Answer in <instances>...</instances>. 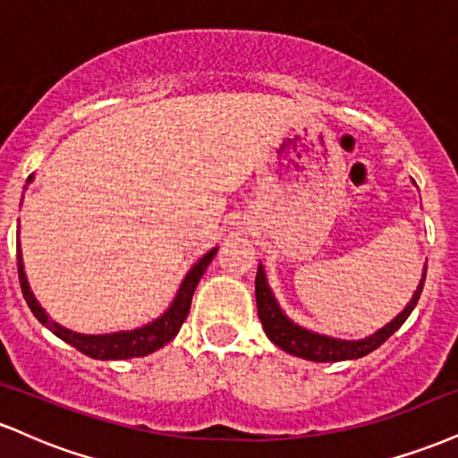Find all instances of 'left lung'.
Wrapping results in <instances>:
<instances>
[{
    "mask_svg": "<svg viewBox=\"0 0 458 458\" xmlns=\"http://www.w3.org/2000/svg\"><path fill=\"white\" fill-rule=\"evenodd\" d=\"M424 280H427V273L422 276V282H420L418 291H415V295L411 301H409V306L404 308L390 325H386V327L377 331V334H372L370 338L335 340V338H327V335L312 334V331L299 327V325L291 323V320L284 317L280 306H277L276 297L271 295L269 286H267L265 271H262V267H259V273H256V303H259V318L262 323V329H265V334L269 335L271 343L280 346V349L286 351V353L303 357V360H310V361L357 360V357H364L368 353H372L375 349H379L394 331L401 329V325L409 318V314L413 312L420 295H422Z\"/></svg>",
    "mask_w": 458,
    "mask_h": 458,
    "instance_id": "obj_1",
    "label": "left lung"
}]
</instances>
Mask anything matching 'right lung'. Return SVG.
Masks as SVG:
<instances>
[{
	"mask_svg": "<svg viewBox=\"0 0 458 458\" xmlns=\"http://www.w3.org/2000/svg\"><path fill=\"white\" fill-rule=\"evenodd\" d=\"M31 181V176L28 178V182ZM217 254V247L199 259L193 269L187 273L185 282L181 284V291L174 299L167 312L163 314L161 318L152 320L150 325L141 329H133V331H120V334H105V335H83V334H75V331H68L60 325L54 323L49 317L45 314V310L38 306L36 297L31 295L30 291V284L28 277H25L23 271V259H21V250H19V241H17V265H19V282H21V291H23L25 301L34 317L49 327L57 338H62L64 343H68L71 346H75L77 351H81L83 355L94 357V360H129V357H144L152 353V351L161 349L163 344L170 343L172 338L178 334V329L182 327L185 323L189 308H191V297L193 291H196L199 277L204 276L207 267L211 265V260Z\"/></svg>",
	"mask_w": 458,
	"mask_h": 458,
	"instance_id": "1",
	"label": "right lung"
}]
</instances>
